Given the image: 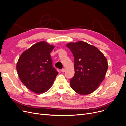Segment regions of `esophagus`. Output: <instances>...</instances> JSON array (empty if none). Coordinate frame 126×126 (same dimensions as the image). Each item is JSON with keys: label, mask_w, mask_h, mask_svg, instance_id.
Returning a JSON list of instances; mask_svg holds the SVG:
<instances>
[{"label": "esophagus", "mask_w": 126, "mask_h": 126, "mask_svg": "<svg viewBox=\"0 0 126 126\" xmlns=\"http://www.w3.org/2000/svg\"><path fill=\"white\" fill-rule=\"evenodd\" d=\"M65 70H66V69H64V68H63V69H62V70H61V71H62V72H64V71H65Z\"/></svg>", "instance_id": "1"}]
</instances>
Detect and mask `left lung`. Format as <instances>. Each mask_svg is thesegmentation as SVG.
<instances>
[{"label": "left lung", "instance_id": "8db88e82", "mask_svg": "<svg viewBox=\"0 0 126 126\" xmlns=\"http://www.w3.org/2000/svg\"><path fill=\"white\" fill-rule=\"evenodd\" d=\"M74 57L75 75L70 79V87L75 92L87 94L94 92L105 79L108 69L105 56L94 46L86 42L67 44Z\"/></svg>", "mask_w": 126, "mask_h": 126}]
</instances>
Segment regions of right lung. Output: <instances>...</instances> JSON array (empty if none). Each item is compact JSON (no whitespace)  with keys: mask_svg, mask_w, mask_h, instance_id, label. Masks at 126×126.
Masks as SVG:
<instances>
[{"mask_svg":"<svg viewBox=\"0 0 126 126\" xmlns=\"http://www.w3.org/2000/svg\"><path fill=\"white\" fill-rule=\"evenodd\" d=\"M55 46L45 41L32 45L20 55L17 71L21 81L32 92L41 94L52 86L58 72L52 67L50 52Z\"/></svg>","mask_w":126,"mask_h":126,"instance_id":"add662e5","label":"right lung"}]
</instances>
